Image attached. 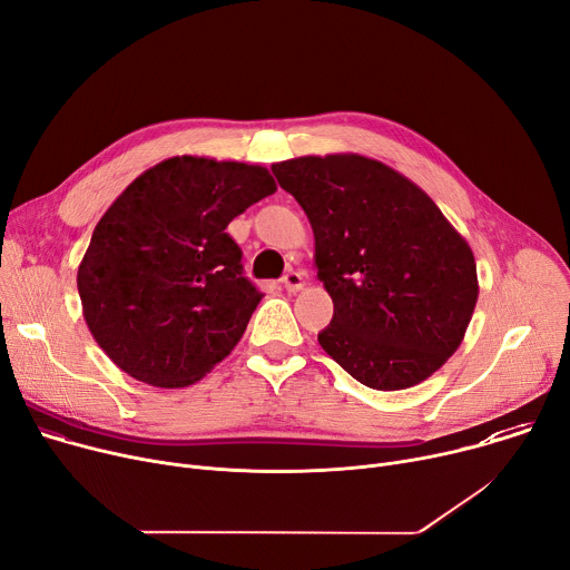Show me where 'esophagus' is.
I'll return each mask as SVG.
<instances>
[{
  "label": "esophagus",
  "instance_id": "obj_1",
  "mask_svg": "<svg viewBox=\"0 0 570 570\" xmlns=\"http://www.w3.org/2000/svg\"><path fill=\"white\" fill-rule=\"evenodd\" d=\"M283 285H285L287 292H298V289H303V274H301V272H287V274L283 276Z\"/></svg>",
  "mask_w": 570,
  "mask_h": 570
}]
</instances>
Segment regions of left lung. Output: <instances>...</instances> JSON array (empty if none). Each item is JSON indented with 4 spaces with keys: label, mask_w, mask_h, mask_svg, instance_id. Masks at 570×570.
Instances as JSON below:
<instances>
[{
    "label": "left lung",
    "mask_w": 570,
    "mask_h": 570,
    "mask_svg": "<svg viewBox=\"0 0 570 570\" xmlns=\"http://www.w3.org/2000/svg\"><path fill=\"white\" fill-rule=\"evenodd\" d=\"M309 219L335 314L322 348L357 383L407 390L460 348L478 303L469 242L423 189L360 154L274 163Z\"/></svg>",
    "instance_id": "1"
}]
</instances>
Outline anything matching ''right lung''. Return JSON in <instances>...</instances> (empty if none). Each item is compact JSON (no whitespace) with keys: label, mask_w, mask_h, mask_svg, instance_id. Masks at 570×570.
Segmentation results:
<instances>
[{"label":"right lung","mask_w":570,"mask_h":570,"mask_svg":"<svg viewBox=\"0 0 570 570\" xmlns=\"http://www.w3.org/2000/svg\"><path fill=\"white\" fill-rule=\"evenodd\" d=\"M274 193L261 165L174 156L112 202L77 287L95 342L124 373L187 387L235 348L263 294L226 226Z\"/></svg>","instance_id":"right-lung-1"}]
</instances>
